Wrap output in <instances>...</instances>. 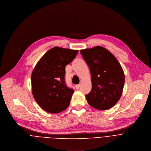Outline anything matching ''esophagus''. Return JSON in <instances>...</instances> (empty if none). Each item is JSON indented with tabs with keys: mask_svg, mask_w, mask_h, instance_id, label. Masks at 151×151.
<instances>
[{
	"mask_svg": "<svg viewBox=\"0 0 151 151\" xmlns=\"http://www.w3.org/2000/svg\"><path fill=\"white\" fill-rule=\"evenodd\" d=\"M80 84H77V85H76V88L77 89H78V88H80Z\"/></svg>",
	"mask_w": 151,
	"mask_h": 151,
	"instance_id": "1",
	"label": "esophagus"
}]
</instances>
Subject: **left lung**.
I'll use <instances>...</instances> for the list:
<instances>
[{"mask_svg": "<svg viewBox=\"0 0 151 151\" xmlns=\"http://www.w3.org/2000/svg\"><path fill=\"white\" fill-rule=\"evenodd\" d=\"M88 66L92 87L86 95L88 104L95 109L107 110L121 98L125 76L116 58L102 46L80 50Z\"/></svg>", "mask_w": 151, "mask_h": 151, "instance_id": "1", "label": "left lung"}]
</instances>
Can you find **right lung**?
I'll list each match as a JSON object with an SVG mask.
<instances>
[{"instance_id":"1","label":"right lung","mask_w":151,"mask_h":151,"mask_svg":"<svg viewBox=\"0 0 151 151\" xmlns=\"http://www.w3.org/2000/svg\"><path fill=\"white\" fill-rule=\"evenodd\" d=\"M78 50L55 47L39 60L32 74L33 97L49 113H58L69 106L74 90L65 82V67L71 63Z\"/></svg>"}]
</instances>
